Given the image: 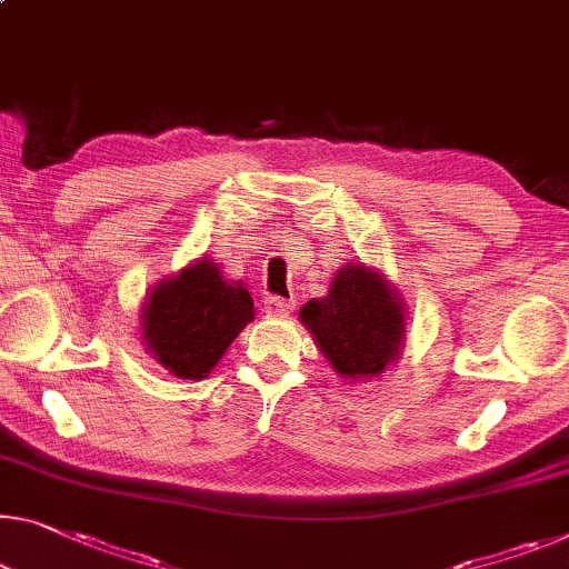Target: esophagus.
<instances>
[{
	"label": "esophagus",
	"instance_id": "1",
	"mask_svg": "<svg viewBox=\"0 0 569 569\" xmlns=\"http://www.w3.org/2000/svg\"><path fill=\"white\" fill-rule=\"evenodd\" d=\"M295 310V300H287V297H274L267 295L264 297V312L272 315V318H284Z\"/></svg>",
	"mask_w": 569,
	"mask_h": 569
}]
</instances>
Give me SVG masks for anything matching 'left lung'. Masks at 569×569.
Returning a JSON list of instances; mask_svg holds the SVG:
<instances>
[{"mask_svg": "<svg viewBox=\"0 0 569 569\" xmlns=\"http://www.w3.org/2000/svg\"><path fill=\"white\" fill-rule=\"evenodd\" d=\"M302 326L340 379H373L405 343V302L381 272L348 261L328 295L300 308Z\"/></svg>", "mask_w": 569, "mask_h": 569, "instance_id": "obj_1", "label": "left lung"}]
</instances>
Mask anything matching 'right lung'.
I'll list each match as a JSON object with an SVG mask.
<instances>
[{
    "instance_id": "add662e5",
    "label": "right lung",
    "mask_w": 569,
    "mask_h": 569,
    "mask_svg": "<svg viewBox=\"0 0 569 569\" xmlns=\"http://www.w3.org/2000/svg\"><path fill=\"white\" fill-rule=\"evenodd\" d=\"M142 340L157 363L178 379H206L233 338L254 320V300L241 282H226L203 257L162 279L142 305Z\"/></svg>"
}]
</instances>
